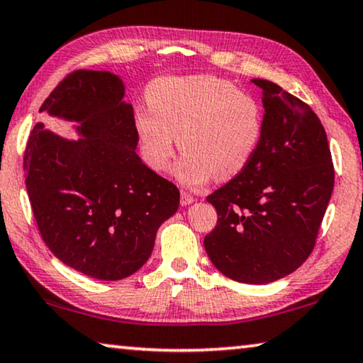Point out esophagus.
Wrapping results in <instances>:
<instances>
[{"label":"esophagus","instance_id":"34e87169","mask_svg":"<svg viewBox=\"0 0 363 363\" xmlns=\"http://www.w3.org/2000/svg\"><path fill=\"white\" fill-rule=\"evenodd\" d=\"M194 203V196L186 191H182V206H189Z\"/></svg>","mask_w":363,"mask_h":363}]
</instances>
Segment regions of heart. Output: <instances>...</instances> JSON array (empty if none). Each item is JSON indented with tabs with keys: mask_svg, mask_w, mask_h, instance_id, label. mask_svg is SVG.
<instances>
[{
	"mask_svg": "<svg viewBox=\"0 0 363 363\" xmlns=\"http://www.w3.org/2000/svg\"><path fill=\"white\" fill-rule=\"evenodd\" d=\"M149 107H139L133 126L139 152L150 170L165 172L177 149L183 157L178 182L199 186L230 180L247 169L263 138V108L252 94L222 77L165 76L146 89Z\"/></svg>",
	"mask_w": 363,
	"mask_h": 363,
	"instance_id": "b5f03b06",
	"label": "heart"
}]
</instances>
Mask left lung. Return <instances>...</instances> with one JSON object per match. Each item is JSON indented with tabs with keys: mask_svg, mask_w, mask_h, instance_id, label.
<instances>
[{
	"mask_svg": "<svg viewBox=\"0 0 363 363\" xmlns=\"http://www.w3.org/2000/svg\"><path fill=\"white\" fill-rule=\"evenodd\" d=\"M263 138L252 162L208 196L217 225L204 237L209 259L243 284H269L305 263L334 186L326 131L302 100L264 79Z\"/></svg>",
	"mask_w": 363,
	"mask_h": 363,
	"instance_id": "8db88e82",
	"label": "left lung"
}]
</instances>
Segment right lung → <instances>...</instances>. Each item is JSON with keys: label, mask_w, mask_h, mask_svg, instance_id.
<instances>
[{"label": "right lung", "mask_w": 363, "mask_h": 363, "mask_svg": "<svg viewBox=\"0 0 363 363\" xmlns=\"http://www.w3.org/2000/svg\"><path fill=\"white\" fill-rule=\"evenodd\" d=\"M40 111L72 121L77 139L37 123L24 154L26 186L43 242L72 269L120 281L152 253L159 227L180 204L178 188L136 154L133 105L110 71L69 74Z\"/></svg>", "instance_id": "right-lung-1"}]
</instances>
